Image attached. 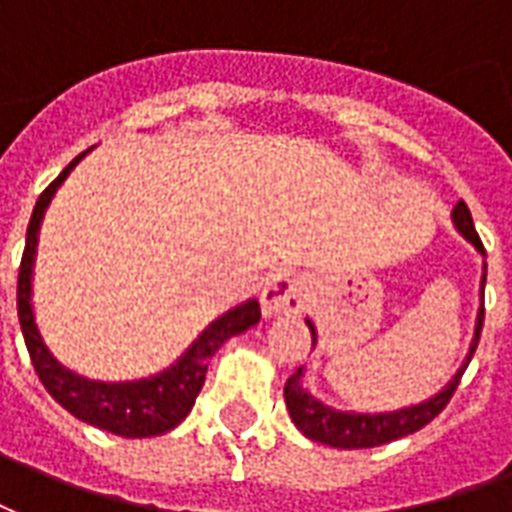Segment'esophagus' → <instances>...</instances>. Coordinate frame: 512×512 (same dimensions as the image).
<instances>
[{
	"instance_id": "obj_1",
	"label": "esophagus",
	"mask_w": 512,
	"mask_h": 512,
	"mask_svg": "<svg viewBox=\"0 0 512 512\" xmlns=\"http://www.w3.org/2000/svg\"><path fill=\"white\" fill-rule=\"evenodd\" d=\"M307 280L294 270H280L267 278L261 291V305L267 315L302 313L307 302Z\"/></svg>"
}]
</instances>
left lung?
I'll return each mask as SVG.
<instances>
[{
  "label": "left lung",
  "instance_id": "obj_1",
  "mask_svg": "<svg viewBox=\"0 0 512 512\" xmlns=\"http://www.w3.org/2000/svg\"><path fill=\"white\" fill-rule=\"evenodd\" d=\"M453 224L459 229L467 240L483 253V242H480L478 232H475V224H472L470 207L459 202L453 207ZM483 286H486V275H483ZM310 326V334H313L315 343V329ZM480 329H483V307L478 313V324H475V340L470 345V356L461 364V370L453 375V380L448 386L432 397L424 405L405 407V410H397V413H378V416H367V413H340V410H332L326 407L324 402H318L315 397H310L305 388H302V370H297L291 378L286 380V407L291 413V421L297 424V429L305 437L315 440V443L334 445V448H375V445L391 443V440H399L405 434H413L418 429H424L429 421H434V416L443 413V407L451 402L453 391L459 388V380L470 364L472 353L478 348Z\"/></svg>",
  "mask_w": 512,
  "mask_h": 512
}]
</instances>
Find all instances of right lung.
<instances>
[{
	"instance_id": "add662e5",
	"label": "right lung",
	"mask_w": 512,
	"mask_h": 512,
	"mask_svg": "<svg viewBox=\"0 0 512 512\" xmlns=\"http://www.w3.org/2000/svg\"><path fill=\"white\" fill-rule=\"evenodd\" d=\"M78 161L80 156H75L59 178L42 191L32 210V218H29L21 270H18V321H21L23 340H26V348H29V356H32V364L40 375L42 386L48 388V394L72 416L91 426H99L105 432L121 434V437H156V434L175 429L191 413L197 394L205 386L207 361L213 359V353L229 337L259 324L261 307L256 299H251V302L224 313L199 334L197 343L183 353V359H178L175 367H169L161 375H153L148 380L99 383V380L80 378L75 372H69L67 367H61L59 361L53 359V353L45 348L40 332H37V324H34L32 267L34 251H37V232H40L45 207L51 202L53 191L61 186V180L67 178L69 169Z\"/></svg>"
}]
</instances>
